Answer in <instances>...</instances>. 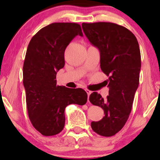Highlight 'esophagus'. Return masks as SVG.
Instances as JSON below:
<instances>
[{
	"label": "esophagus",
	"instance_id": "34e87169",
	"mask_svg": "<svg viewBox=\"0 0 160 160\" xmlns=\"http://www.w3.org/2000/svg\"><path fill=\"white\" fill-rule=\"evenodd\" d=\"M86 93H87V95H88V102H89V96L90 95L92 92L90 90H89V89H86Z\"/></svg>",
	"mask_w": 160,
	"mask_h": 160
}]
</instances>
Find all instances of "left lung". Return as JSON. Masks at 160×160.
I'll return each instance as SVG.
<instances>
[{
  "label": "left lung",
  "instance_id": "left-lung-1",
  "mask_svg": "<svg viewBox=\"0 0 160 160\" xmlns=\"http://www.w3.org/2000/svg\"><path fill=\"white\" fill-rule=\"evenodd\" d=\"M89 42L100 51L101 69L108 77L109 95L104 99L94 92L89 102L104 110L101 120L92 121L93 131L104 137L114 135L126 124L139 84L141 52L135 36L123 26L111 22L82 23Z\"/></svg>",
  "mask_w": 160,
  "mask_h": 160
}]
</instances>
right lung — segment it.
<instances>
[{"label":"right lung","instance_id":"1","mask_svg":"<svg viewBox=\"0 0 160 160\" xmlns=\"http://www.w3.org/2000/svg\"><path fill=\"white\" fill-rule=\"evenodd\" d=\"M77 35L82 36L78 23L55 22L41 28L28 46L23 65V85L29 119L45 136L61 132L65 109L71 104L83 105L82 89L56 85V73L65 66V50Z\"/></svg>","mask_w":160,"mask_h":160}]
</instances>
